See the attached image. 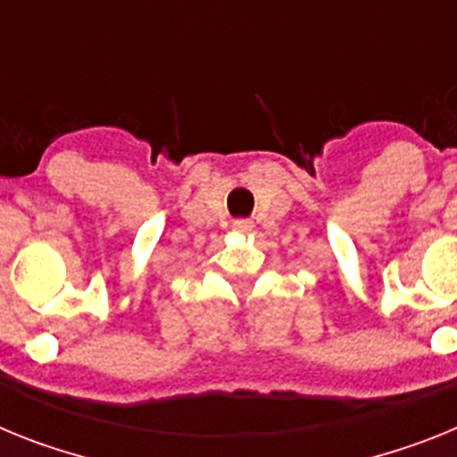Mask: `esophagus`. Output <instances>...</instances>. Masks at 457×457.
Here are the masks:
<instances>
[{
	"mask_svg": "<svg viewBox=\"0 0 457 457\" xmlns=\"http://www.w3.org/2000/svg\"><path fill=\"white\" fill-rule=\"evenodd\" d=\"M234 232L239 234H251L253 232V220H234Z\"/></svg>",
	"mask_w": 457,
	"mask_h": 457,
	"instance_id": "esophagus-1",
	"label": "esophagus"
}]
</instances>
